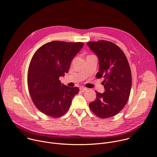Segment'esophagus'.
<instances>
[{
  "instance_id": "34e87169",
  "label": "esophagus",
  "mask_w": 157,
  "mask_h": 157,
  "mask_svg": "<svg viewBox=\"0 0 157 157\" xmlns=\"http://www.w3.org/2000/svg\"><path fill=\"white\" fill-rule=\"evenodd\" d=\"M87 90V89L86 88V87H80V90H81V92H82L86 91Z\"/></svg>"
}]
</instances>
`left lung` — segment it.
<instances>
[{
    "mask_svg": "<svg viewBox=\"0 0 157 157\" xmlns=\"http://www.w3.org/2000/svg\"><path fill=\"white\" fill-rule=\"evenodd\" d=\"M87 46L97 56L99 72L96 78H103L105 92L97 91L96 98L89 103L92 112L101 118L118 114L129 99L132 76L126 56L116 44L107 40L89 42Z\"/></svg>",
    "mask_w": 157,
    "mask_h": 157,
    "instance_id": "obj_1",
    "label": "left lung"
}]
</instances>
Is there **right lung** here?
I'll list each match as a JSON object with an SVG mask.
<instances>
[{
  "instance_id": "add662e5",
  "label": "right lung",
  "mask_w": 157,
  "mask_h": 157,
  "mask_svg": "<svg viewBox=\"0 0 157 157\" xmlns=\"http://www.w3.org/2000/svg\"><path fill=\"white\" fill-rule=\"evenodd\" d=\"M83 45L82 42L52 41L35 52L28 68V85L34 104L44 114L58 118L70 109L79 89L63 84L59 78L68 72Z\"/></svg>"
}]
</instances>
